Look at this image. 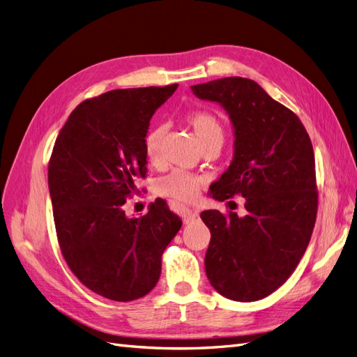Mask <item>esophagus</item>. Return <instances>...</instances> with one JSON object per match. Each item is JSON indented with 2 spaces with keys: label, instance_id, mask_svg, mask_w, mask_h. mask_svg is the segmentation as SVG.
Wrapping results in <instances>:
<instances>
[{
  "label": "esophagus",
  "instance_id": "34e87169",
  "mask_svg": "<svg viewBox=\"0 0 357 357\" xmlns=\"http://www.w3.org/2000/svg\"><path fill=\"white\" fill-rule=\"evenodd\" d=\"M178 211H180V214H181L183 222H185L186 225H188V223H192L193 220H197V219H198V215H199V213H198L197 210L189 208V207H185V205H180V207H178Z\"/></svg>",
  "mask_w": 357,
  "mask_h": 357
}]
</instances>
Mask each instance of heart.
Masks as SVG:
<instances>
[{
  "mask_svg": "<svg viewBox=\"0 0 357 357\" xmlns=\"http://www.w3.org/2000/svg\"><path fill=\"white\" fill-rule=\"evenodd\" d=\"M186 122L190 126L193 134H195L202 150L213 146H222L225 138V128L220 122V119L214 113L207 110H193L188 113ZM164 134V126H155L150 129L144 137V153L150 164L153 165H159L162 162L160 144ZM202 185V177L190 174V172L186 171L176 169L158 180L156 192L160 197H167L181 202H189L197 198Z\"/></svg>",
  "mask_w": 357,
  "mask_h": 357,
  "instance_id": "1",
  "label": "heart"
}]
</instances>
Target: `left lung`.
Returning <instances> with one entry per match:
<instances>
[{"label":"left lung","mask_w":357,"mask_h":357,"mask_svg":"<svg viewBox=\"0 0 357 357\" xmlns=\"http://www.w3.org/2000/svg\"><path fill=\"white\" fill-rule=\"evenodd\" d=\"M219 102L235 129L232 164L211 185L213 198L244 197L247 214L201 213L211 240L205 273L225 298L252 302L271 295L295 271L317 218L316 162L299 117L250 79L192 86Z\"/></svg>","instance_id":"obj_1"}]
</instances>
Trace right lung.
Wrapping results in <instances>:
<instances>
[{"instance_id": "1", "label": "right lung", "mask_w": 357, "mask_h": 357, "mask_svg": "<svg viewBox=\"0 0 357 357\" xmlns=\"http://www.w3.org/2000/svg\"><path fill=\"white\" fill-rule=\"evenodd\" d=\"M176 89H114L84 100L52 150L47 178L61 253L79 282L107 299L147 295L181 228L165 201L150 205L143 218H126L123 210L135 180L147 176L150 119Z\"/></svg>"}]
</instances>
